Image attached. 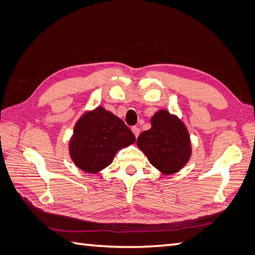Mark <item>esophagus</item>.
Instances as JSON below:
<instances>
[{
    "label": "esophagus",
    "mask_w": 255,
    "mask_h": 255,
    "mask_svg": "<svg viewBox=\"0 0 255 255\" xmlns=\"http://www.w3.org/2000/svg\"><path fill=\"white\" fill-rule=\"evenodd\" d=\"M131 130H132V132H133V134H134V137L137 138V137L139 136V133H140V129H139L138 127H132Z\"/></svg>",
    "instance_id": "1"
}]
</instances>
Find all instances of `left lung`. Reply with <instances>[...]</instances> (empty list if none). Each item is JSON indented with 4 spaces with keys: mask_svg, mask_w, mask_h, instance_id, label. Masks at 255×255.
<instances>
[{
    "mask_svg": "<svg viewBox=\"0 0 255 255\" xmlns=\"http://www.w3.org/2000/svg\"><path fill=\"white\" fill-rule=\"evenodd\" d=\"M150 122L151 128L137 139L138 148L156 170L163 174H174L187 164L192 155L185 124L166 110H159Z\"/></svg>",
    "mask_w": 255,
    "mask_h": 255,
    "instance_id": "8db88e82",
    "label": "left lung"
}]
</instances>
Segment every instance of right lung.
I'll return each instance as SVG.
<instances>
[{
    "mask_svg": "<svg viewBox=\"0 0 255 255\" xmlns=\"http://www.w3.org/2000/svg\"><path fill=\"white\" fill-rule=\"evenodd\" d=\"M134 141L136 137L121 118L97 106L75 123L69 153L80 170L96 174L112 163L117 151Z\"/></svg>",
    "mask_w": 255,
    "mask_h": 255,
    "instance_id": "add662e5",
    "label": "right lung"
}]
</instances>
